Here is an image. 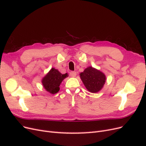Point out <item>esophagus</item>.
Returning <instances> with one entry per match:
<instances>
[{"mask_svg": "<svg viewBox=\"0 0 146 146\" xmlns=\"http://www.w3.org/2000/svg\"><path fill=\"white\" fill-rule=\"evenodd\" d=\"M70 76L72 77H75L77 76V73L75 71H71L70 72Z\"/></svg>", "mask_w": 146, "mask_h": 146, "instance_id": "obj_1", "label": "esophagus"}]
</instances>
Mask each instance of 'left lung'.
Wrapping results in <instances>:
<instances>
[{
  "instance_id": "8db88e82",
  "label": "left lung",
  "mask_w": 146,
  "mask_h": 146,
  "mask_svg": "<svg viewBox=\"0 0 146 146\" xmlns=\"http://www.w3.org/2000/svg\"><path fill=\"white\" fill-rule=\"evenodd\" d=\"M80 77L86 89L92 93L100 91L106 81L105 75L91 66L88 67L81 72Z\"/></svg>"
}]
</instances>
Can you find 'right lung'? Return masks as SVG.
Masks as SVG:
<instances>
[{
	"label": "right lung",
	"instance_id": "add662e5",
	"mask_svg": "<svg viewBox=\"0 0 146 146\" xmlns=\"http://www.w3.org/2000/svg\"><path fill=\"white\" fill-rule=\"evenodd\" d=\"M67 77H68L67 73L62 74L57 69L52 68L42 78V85L47 92L54 94L59 91L61 83Z\"/></svg>",
	"mask_w": 146,
	"mask_h": 146
}]
</instances>
